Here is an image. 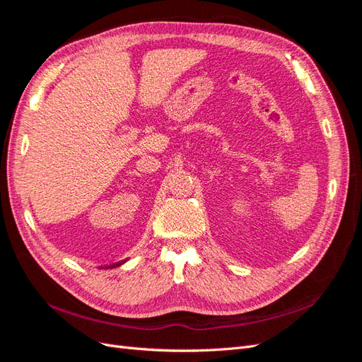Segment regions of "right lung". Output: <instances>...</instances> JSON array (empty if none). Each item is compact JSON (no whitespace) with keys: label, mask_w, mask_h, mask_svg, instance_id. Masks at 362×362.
Wrapping results in <instances>:
<instances>
[{"label":"right lung","mask_w":362,"mask_h":362,"mask_svg":"<svg viewBox=\"0 0 362 362\" xmlns=\"http://www.w3.org/2000/svg\"><path fill=\"white\" fill-rule=\"evenodd\" d=\"M128 259V258H127ZM127 259H122V261H117V262H113V264H110V266H101L100 269H115V267H119V266H122L124 262H127Z\"/></svg>","instance_id":"obj_1"}]
</instances>
